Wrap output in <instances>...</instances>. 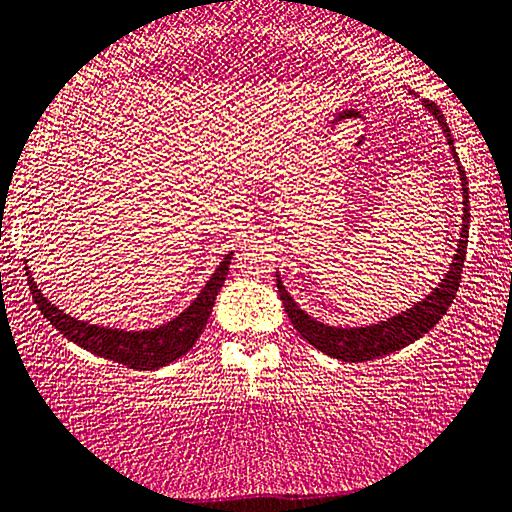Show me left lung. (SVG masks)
<instances>
[{
  "instance_id": "8db88e82",
  "label": "left lung",
  "mask_w": 512,
  "mask_h": 512,
  "mask_svg": "<svg viewBox=\"0 0 512 512\" xmlns=\"http://www.w3.org/2000/svg\"><path fill=\"white\" fill-rule=\"evenodd\" d=\"M424 109L431 113L437 120V125L442 127L446 136V143H449V150L453 154V161L458 166L460 175V186H462V227H460V239L456 255H453L449 271L444 273V278L437 282V287L431 289V294L421 298L408 310L389 316L385 321L369 323V326H355V328H342V326H328V323L316 321L314 316L300 310L296 300L289 296L280 280V273H275V282H278L280 300L285 305V312L294 323V328L300 332V337L305 342H310L314 348H319L321 353L330 355V358H337L342 362H367L383 358L394 351H401L403 346L417 342L419 337H424L428 330H431L437 321L442 319L449 310V305L456 298V291L460 287V273L462 266H465V255H467V239H469V191H467V177L465 170L460 166L456 145H453L451 129L446 125L444 113L440 111L435 102L421 100Z\"/></svg>"
}]
</instances>
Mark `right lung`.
<instances>
[{"label":"right lung","mask_w":512,"mask_h":512,"mask_svg":"<svg viewBox=\"0 0 512 512\" xmlns=\"http://www.w3.org/2000/svg\"><path fill=\"white\" fill-rule=\"evenodd\" d=\"M230 259L232 253L223 257V262L216 266V271L212 273V278L207 280V285L200 289L198 298L193 300L184 312L177 314L173 321L164 323V326L150 330H118L95 326V323L88 321H79L75 316L59 310L52 300L45 298V294H40L34 278H31L29 266L27 275L31 296H34V303L38 305L40 314H43L63 337L70 339L72 344L86 348V351L100 355V358L125 364V367L136 371H150L166 367V364L182 358V355L189 353L191 346L198 342L202 328L207 326L209 314H212L218 291L223 287L225 275L230 271Z\"/></svg>","instance_id":"right-lung-1"}]
</instances>
